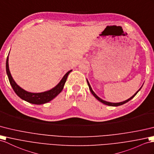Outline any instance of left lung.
Masks as SVG:
<instances>
[{
  "instance_id": "obj_1",
  "label": "left lung",
  "mask_w": 154,
  "mask_h": 154,
  "mask_svg": "<svg viewBox=\"0 0 154 154\" xmlns=\"http://www.w3.org/2000/svg\"><path fill=\"white\" fill-rule=\"evenodd\" d=\"M87 82H88V86H89V90H90V91L91 92V93L93 94V95L94 96L95 98L98 100H99L100 102H101L102 103H103V104H106V105H108V106H120V105H122V104H125V103H127L128 102V101H129L130 100H131L132 99L133 97L135 96L137 94V93L140 91V89H141V88L139 89V90H138V91H137L135 93H134V94L131 97V98H129V99H127V100H125V101H123V102H121V103H109V102H106V101H105V100H103V99H101L100 98H99V97L97 96L95 93L93 92V91L92 90V89H91V85H90V84H89V83L88 82V81L87 80Z\"/></svg>"
}]
</instances>
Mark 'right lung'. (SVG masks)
Segmentation results:
<instances>
[{"label": "right lung", "mask_w": 154, "mask_h": 154, "mask_svg": "<svg viewBox=\"0 0 154 154\" xmlns=\"http://www.w3.org/2000/svg\"><path fill=\"white\" fill-rule=\"evenodd\" d=\"M6 73L8 75L9 82L12 85V87L14 89L15 93H16L18 97H20L21 99H23L28 103L35 104H44L50 102V100L54 99L55 97L57 96L58 94L61 92V91L64 87V85L66 81L67 77H68L69 74L72 71V70H69L67 72L63 79L59 82L57 85L51 90H49L48 91H45L43 93H32L25 91L24 89L21 88L20 86L17 85V84L13 80V78L11 76V74L10 72L9 66H8V56L7 57L6 63Z\"/></svg>", "instance_id": "obj_1"}]
</instances>
